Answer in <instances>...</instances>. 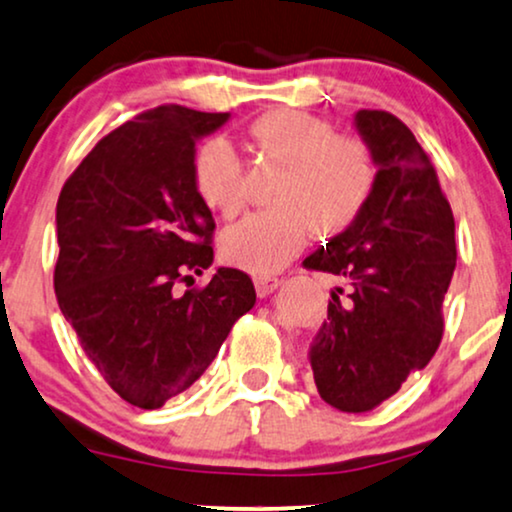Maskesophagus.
Segmentation results:
<instances>
[{"instance_id": "obj_1", "label": "esophagus", "mask_w": 512, "mask_h": 512, "mask_svg": "<svg viewBox=\"0 0 512 512\" xmlns=\"http://www.w3.org/2000/svg\"><path fill=\"white\" fill-rule=\"evenodd\" d=\"M254 285H256V294L261 296H268V294H273L277 287H280V277H275V275H256L254 277Z\"/></svg>"}]
</instances>
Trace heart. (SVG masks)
I'll return each instance as SVG.
<instances>
[{"label":"heart","instance_id":"obj_1","mask_svg":"<svg viewBox=\"0 0 512 512\" xmlns=\"http://www.w3.org/2000/svg\"><path fill=\"white\" fill-rule=\"evenodd\" d=\"M258 154L275 163L268 201L220 235L230 266L268 275L287 266L318 237H339L363 216L377 182L375 156L361 137L342 135L325 118L299 109H273L249 125ZM194 187L223 218L244 208V173L237 151L213 137L194 156Z\"/></svg>","mask_w":512,"mask_h":512}]
</instances>
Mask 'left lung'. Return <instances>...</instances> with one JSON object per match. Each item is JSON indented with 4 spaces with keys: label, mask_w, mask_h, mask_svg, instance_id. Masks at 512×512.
Listing matches in <instances>:
<instances>
[{
    "label": "left lung",
    "mask_w": 512,
    "mask_h": 512,
    "mask_svg": "<svg viewBox=\"0 0 512 512\" xmlns=\"http://www.w3.org/2000/svg\"><path fill=\"white\" fill-rule=\"evenodd\" d=\"M356 128L377 182L356 225L320 246L306 270L339 277L311 349L320 399L368 413L432 361L456 270V223L437 168L394 113L363 109Z\"/></svg>",
    "instance_id": "left-lung-1"
}]
</instances>
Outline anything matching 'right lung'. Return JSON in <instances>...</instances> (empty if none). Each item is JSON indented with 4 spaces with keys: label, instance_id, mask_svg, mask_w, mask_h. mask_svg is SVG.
<instances>
[{
    "label": "right lung",
    "instance_id": "1",
    "mask_svg": "<svg viewBox=\"0 0 512 512\" xmlns=\"http://www.w3.org/2000/svg\"><path fill=\"white\" fill-rule=\"evenodd\" d=\"M230 113L163 104L102 137L56 204L54 292L106 384L154 410L192 387L256 304L251 277L213 263L211 211L194 187V144Z\"/></svg>",
    "mask_w": 512,
    "mask_h": 512
}]
</instances>
